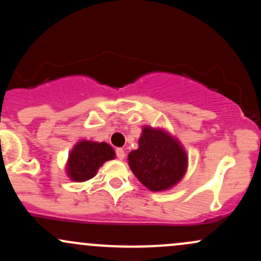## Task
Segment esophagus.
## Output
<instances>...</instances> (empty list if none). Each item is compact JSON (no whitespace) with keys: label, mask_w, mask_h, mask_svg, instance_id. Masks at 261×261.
<instances>
[{"label":"esophagus","mask_w":261,"mask_h":261,"mask_svg":"<svg viewBox=\"0 0 261 261\" xmlns=\"http://www.w3.org/2000/svg\"><path fill=\"white\" fill-rule=\"evenodd\" d=\"M116 157L119 158V160L122 161L125 158V151L122 148H116Z\"/></svg>","instance_id":"obj_1"}]
</instances>
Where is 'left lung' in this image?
<instances>
[{
    "label": "left lung",
    "instance_id": "8db88e82",
    "mask_svg": "<svg viewBox=\"0 0 261 261\" xmlns=\"http://www.w3.org/2000/svg\"><path fill=\"white\" fill-rule=\"evenodd\" d=\"M128 166L151 191L175 187L188 169V154L178 139L160 127L143 126L139 148L128 153Z\"/></svg>",
    "mask_w": 261,
    "mask_h": 261
}]
</instances>
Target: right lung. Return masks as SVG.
I'll return each mask as SVG.
<instances>
[{
	"instance_id": "right-lung-1",
	"label": "right lung",
	"mask_w": 261,
	"mask_h": 261,
	"mask_svg": "<svg viewBox=\"0 0 261 261\" xmlns=\"http://www.w3.org/2000/svg\"><path fill=\"white\" fill-rule=\"evenodd\" d=\"M115 152L107 142L82 140L73 146L68 153L66 174L71 180L82 182L97 174L98 169L107 161L114 160Z\"/></svg>"
}]
</instances>
